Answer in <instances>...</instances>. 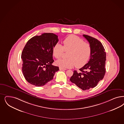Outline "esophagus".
I'll return each instance as SVG.
<instances>
[{"mask_svg":"<svg viewBox=\"0 0 124 124\" xmlns=\"http://www.w3.org/2000/svg\"><path fill=\"white\" fill-rule=\"evenodd\" d=\"M60 70H66L67 69H66L62 68H60Z\"/></svg>","mask_w":124,"mask_h":124,"instance_id":"34e87169","label":"esophagus"}]
</instances>
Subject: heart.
Returning a JSON list of instances; mask_svg holds the SVG:
<instances>
[{
  "label": "heart",
  "mask_w": 124,
  "mask_h": 124,
  "mask_svg": "<svg viewBox=\"0 0 124 124\" xmlns=\"http://www.w3.org/2000/svg\"><path fill=\"white\" fill-rule=\"evenodd\" d=\"M64 46L56 43L53 48V55L56 58H60L64 51H69L68 59H59L56 64L62 68H70L75 65L77 68H80L86 63L90 58L91 47L90 44L77 36L71 35L63 41Z\"/></svg>",
  "instance_id": "heart-1"
}]
</instances>
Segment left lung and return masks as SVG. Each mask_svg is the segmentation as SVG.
<instances>
[{
	"label": "left lung",
	"mask_w": 124,
	"mask_h": 124,
	"mask_svg": "<svg viewBox=\"0 0 124 124\" xmlns=\"http://www.w3.org/2000/svg\"><path fill=\"white\" fill-rule=\"evenodd\" d=\"M89 43L91 53L88 62L79 69L74 70L70 81L82 90H88L96 86L103 78L106 72V53L99 41L89 36L83 35Z\"/></svg>",
	"instance_id": "1"
}]
</instances>
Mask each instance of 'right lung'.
Masks as SVG:
<instances>
[{"mask_svg":"<svg viewBox=\"0 0 124 124\" xmlns=\"http://www.w3.org/2000/svg\"><path fill=\"white\" fill-rule=\"evenodd\" d=\"M59 41L58 36L44 33L28 41L22 52V70L25 79L36 86L45 85L51 81L58 66L53 65V48Z\"/></svg>","mask_w":124,"mask_h":124,"instance_id":"obj_1","label":"right lung"}]
</instances>
